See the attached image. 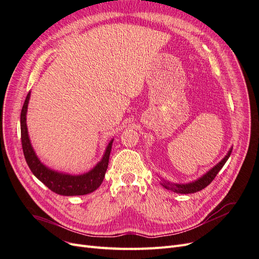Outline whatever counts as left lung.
Wrapping results in <instances>:
<instances>
[{
	"mask_svg": "<svg viewBox=\"0 0 259 259\" xmlns=\"http://www.w3.org/2000/svg\"><path fill=\"white\" fill-rule=\"evenodd\" d=\"M231 152H232V147L229 149L228 153L225 155V158L221 162H218L214 167H211L208 171H206L204 175H202L200 178L193 180V182L187 183V184H175V183H170V182H168V180L164 179V178H160L161 179L160 184L162 187L165 188V189L176 192V193L188 194V193L198 192L202 189H204L205 187H207L211 182H213V179L216 177L218 171L223 168L227 160L229 159Z\"/></svg>",
	"mask_w": 259,
	"mask_h": 259,
	"instance_id": "1",
	"label": "left lung"
}]
</instances>
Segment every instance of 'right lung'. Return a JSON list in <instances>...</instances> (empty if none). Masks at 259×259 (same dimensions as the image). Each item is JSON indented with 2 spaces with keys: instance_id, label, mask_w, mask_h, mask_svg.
Here are the masks:
<instances>
[{
  "instance_id": "obj_1",
  "label": "right lung",
  "mask_w": 259,
  "mask_h": 259,
  "mask_svg": "<svg viewBox=\"0 0 259 259\" xmlns=\"http://www.w3.org/2000/svg\"><path fill=\"white\" fill-rule=\"evenodd\" d=\"M30 95L31 92L28 93L21 109L20 131L23 154H25V159L31 171H32L33 175L48 187L49 189L60 195L72 197V195H84L95 191L101 185V183H103V180L105 178L113 139L109 142L101 160L91 170H89L88 173H84L81 175H71L68 173H61V171L54 170L48 167L37 158L29 138V133L27 127V111Z\"/></svg>"
}]
</instances>
